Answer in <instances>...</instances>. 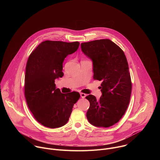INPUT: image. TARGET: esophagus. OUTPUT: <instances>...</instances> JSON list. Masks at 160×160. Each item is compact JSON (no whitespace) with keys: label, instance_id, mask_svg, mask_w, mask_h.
<instances>
[{"label":"esophagus","instance_id":"esophagus-1","mask_svg":"<svg viewBox=\"0 0 160 160\" xmlns=\"http://www.w3.org/2000/svg\"><path fill=\"white\" fill-rule=\"evenodd\" d=\"M86 96L87 95L85 94H84V93H80V96H81L82 98H85L86 97Z\"/></svg>","mask_w":160,"mask_h":160}]
</instances>
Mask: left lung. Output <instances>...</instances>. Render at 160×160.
<instances>
[{"label":"left lung","instance_id":"left-lung-1","mask_svg":"<svg viewBox=\"0 0 160 160\" xmlns=\"http://www.w3.org/2000/svg\"><path fill=\"white\" fill-rule=\"evenodd\" d=\"M81 49L92 61L94 79L102 82L99 100L91 94L86 97L90 102L87 120L95 127H111L122 118L130 102L132 83L127 58L109 39L82 43Z\"/></svg>","mask_w":160,"mask_h":160}]
</instances>
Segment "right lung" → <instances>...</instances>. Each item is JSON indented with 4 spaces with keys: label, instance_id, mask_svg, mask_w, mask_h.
Masks as SVG:
<instances>
[{
    "label": "right lung",
    "instance_id": "1",
    "mask_svg": "<svg viewBox=\"0 0 160 160\" xmlns=\"http://www.w3.org/2000/svg\"><path fill=\"white\" fill-rule=\"evenodd\" d=\"M80 43L46 40L30 55L26 66L25 95L35 118L51 128L64 125L73 107L79 99L78 92L62 94L56 88L55 80L64 75L62 62L78 48Z\"/></svg>",
    "mask_w": 160,
    "mask_h": 160
}]
</instances>
